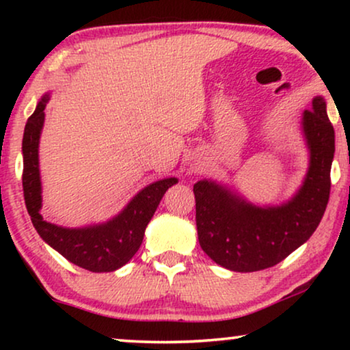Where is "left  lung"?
Listing matches in <instances>:
<instances>
[{
  "mask_svg": "<svg viewBox=\"0 0 350 350\" xmlns=\"http://www.w3.org/2000/svg\"><path fill=\"white\" fill-rule=\"evenodd\" d=\"M309 152L303 183L290 199L258 205L237 189L212 178L194 185L196 224L202 250L234 272L275 266L303 245L317 229L329 198L334 129L322 95L312 98L299 121Z\"/></svg>",
  "mask_w": 350,
  "mask_h": 350,
  "instance_id": "1",
  "label": "left lung"
}]
</instances>
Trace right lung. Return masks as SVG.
<instances>
[{"instance_id": "obj_1", "label": "right lung", "mask_w": 350, "mask_h": 350, "mask_svg": "<svg viewBox=\"0 0 350 350\" xmlns=\"http://www.w3.org/2000/svg\"><path fill=\"white\" fill-rule=\"evenodd\" d=\"M51 92L38 102L35 113L28 118L22 142L23 196L31 223L47 245L59 252L73 265L90 272H113L132 260L143 242L145 229L151 221L165 191L178 183L169 176L152 181L138 191L121 212L107 221L90 223L78 228L59 226L46 221L41 215L42 183L40 172V138L44 127L46 105Z\"/></svg>"}]
</instances>
